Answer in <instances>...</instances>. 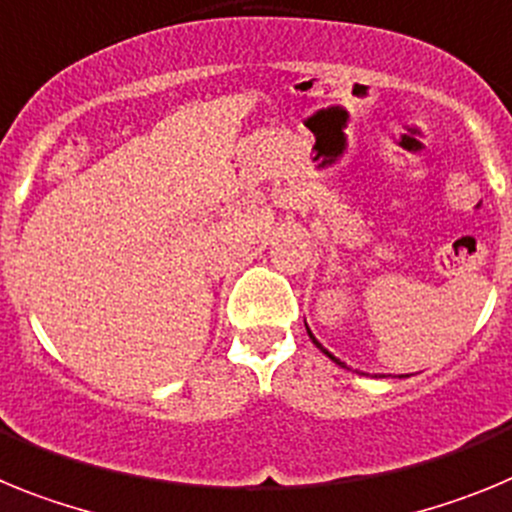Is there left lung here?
Listing matches in <instances>:
<instances>
[{"label": "left lung", "mask_w": 512, "mask_h": 512, "mask_svg": "<svg viewBox=\"0 0 512 512\" xmlns=\"http://www.w3.org/2000/svg\"><path fill=\"white\" fill-rule=\"evenodd\" d=\"M306 332H309V327H306ZM309 337H311V340H314V335H311V332H309ZM314 345H317V348H319V350H322V353H324V355H327V358H332V361H335V363H337V366H345V363H340V361H337L335 355H332V353H327V350H324V348H322V345H319V342H317V340H314Z\"/></svg>", "instance_id": "obj_1"}]
</instances>
